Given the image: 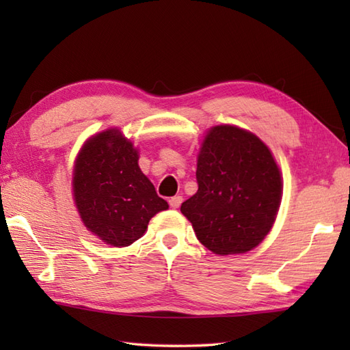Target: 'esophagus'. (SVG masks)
Wrapping results in <instances>:
<instances>
[{"instance_id": "34e87169", "label": "esophagus", "mask_w": 350, "mask_h": 350, "mask_svg": "<svg viewBox=\"0 0 350 350\" xmlns=\"http://www.w3.org/2000/svg\"><path fill=\"white\" fill-rule=\"evenodd\" d=\"M182 202H183V198L180 196H174L168 200V203L171 207H173V209H177V207L182 204Z\"/></svg>"}]
</instances>
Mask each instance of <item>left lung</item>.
<instances>
[{
    "label": "left lung",
    "instance_id": "left-lung-1",
    "mask_svg": "<svg viewBox=\"0 0 350 350\" xmlns=\"http://www.w3.org/2000/svg\"><path fill=\"white\" fill-rule=\"evenodd\" d=\"M198 189L180 211L215 254L247 252L265 239L281 202V176L272 154L251 132L215 126L197 162Z\"/></svg>",
    "mask_w": 350,
    "mask_h": 350
}]
</instances>
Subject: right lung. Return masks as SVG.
Here are the masks:
<instances>
[{"label":"right lung","instance_id":"right-lung-1","mask_svg":"<svg viewBox=\"0 0 350 350\" xmlns=\"http://www.w3.org/2000/svg\"><path fill=\"white\" fill-rule=\"evenodd\" d=\"M73 197L85 227L113 247H128L168 209L138 167L131 141L108 129L87 141L73 173Z\"/></svg>","mask_w":350,"mask_h":350}]
</instances>
